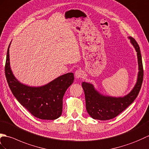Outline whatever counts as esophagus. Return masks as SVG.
<instances>
[{
	"instance_id": "34e87169",
	"label": "esophagus",
	"mask_w": 149,
	"mask_h": 149,
	"mask_svg": "<svg viewBox=\"0 0 149 149\" xmlns=\"http://www.w3.org/2000/svg\"><path fill=\"white\" fill-rule=\"evenodd\" d=\"M83 75V72H82V71H81V69H78V70L76 71L75 73H74V76L76 78H80L82 77Z\"/></svg>"
}]
</instances>
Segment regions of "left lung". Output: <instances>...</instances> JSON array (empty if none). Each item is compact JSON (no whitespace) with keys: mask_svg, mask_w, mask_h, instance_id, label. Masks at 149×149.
<instances>
[{"mask_svg":"<svg viewBox=\"0 0 149 149\" xmlns=\"http://www.w3.org/2000/svg\"><path fill=\"white\" fill-rule=\"evenodd\" d=\"M128 39L137 53L138 65L136 82L130 93L122 97L104 95L99 92L94 87V85L90 82H82L81 85L85 93L86 109L89 115L94 119L107 120L117 117L133 103L140 91L143 77L140 49L139 45L134 38L130 36Z\"/></svg>","mask_w":149,"mask_h":149,"instance_id":"left-lung-1","label":"left lung"}]
</instances>
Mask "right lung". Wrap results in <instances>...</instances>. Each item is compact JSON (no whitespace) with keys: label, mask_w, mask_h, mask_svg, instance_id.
<instances>
[{"label":"right lung","mask_w":149,"mask_h":149,"mask_svg":"<svg viewBox=\"0 0 149 149\" xmlns=\"http://www.w3.org/2000/svg\"><path fill=\"white\" fill-rule=\"evenodd\" d=\"M9 44L6 56L5 74L13 94L34 117L42 120H55L62 112V100L68 88L74 81V74L68 72L44 85L29 86L18 80L11 70Z\"/></svg>","instance_id":"1"}]
</instances>
